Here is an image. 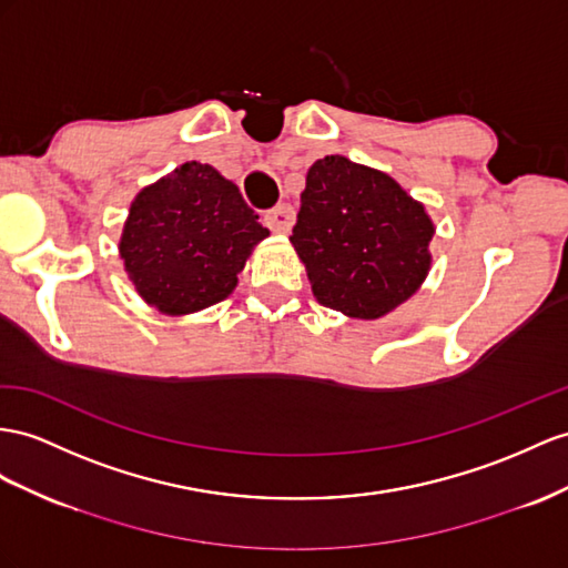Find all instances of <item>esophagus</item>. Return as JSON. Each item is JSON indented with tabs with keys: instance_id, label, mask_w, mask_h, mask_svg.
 <instances>
[{
	"instance_id": "esophagus-1",
	"label": "esophagus",
	"mask_w": 568,
	"mask_h": 568,
	"mask_svg": "<svg viewBox=\"0 0 568 568\" xmlns=\"http://www.w3.org/2000/svg\"><path fill=\"white\" fill-rule=\"evenodd\" d=\"M293 223H295V211L293 206H287V203H281V206L264 213V225L273 232H290Z\"/></svg>"
}]
</instances>
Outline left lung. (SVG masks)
<instances>
[{"mask_svg": "<svg viewBox=\"0 0 568 568\" xmlns=\"http://www.w3.org/2000/svg\"><path fill=\"white\" fill-rule=\"evenodd\" d=\"M293 227L318 304L374 322L423 287L434 223L386 172L326 155L310 168Z\"/></svg>", "mask_w": 568, "mask_h": 568, "instance_id": "obj_1", "label": "left lung"}]
</instances>
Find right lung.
Segmentation results:
<instances>
[{
	"label": "right lung",
	"instance_id": "obj_1",
	"mask_svg": "<svg viewBox=\"0 0 568 568\" xmlns=\"http://www.w3.org/2000/svg\"><path fill=\"white\" fill-rule=\"evenodd\" d=\"M268 237L237 184L189 160L143 186L129 206L120 256L139 297L184 316L223 302L254 246Z\"/></svg>",
	"mask_w": 568,
	"mask_h": 568
}]
</instances>
